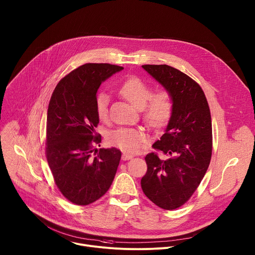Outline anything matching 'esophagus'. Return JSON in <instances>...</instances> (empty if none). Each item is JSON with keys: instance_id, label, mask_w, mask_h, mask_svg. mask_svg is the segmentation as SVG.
Segmentation results:
<instances>
[{"instance_id": "34e87169", "label": "esophagus", "mask_w": 255, "mask_h": 255, "mask_svg": "<svg viewBox=\"0 0 255 255\" xmlns=\"http://www.w3.org/2000/svg\"><path fill=\"white\" fill-rule=\"evenodd\" d=\"M133 158V156L131 155V154H128V153H126V152H124L123 154H122V159L123 160H129V159H132Z\"/></svg>"}]
</instances>
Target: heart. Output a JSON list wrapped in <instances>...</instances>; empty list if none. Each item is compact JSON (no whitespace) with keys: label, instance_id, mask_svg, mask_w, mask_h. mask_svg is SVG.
Listing matches in <instances>:
<instances>
[{"label":"heart","instance_id":"heart-1","mask_svg":"<svg viewBox=\"0 0 255 255\" xmlns=\"http://www.w3.org/2000/svg\"><path fill=\"white\" fill-rule=\"evenodd\" d=\"M120 94L134 107L142 109L143 118L150 126H161L170 116L172 103L168 92L161 90L151 95V88L139 78H128L121 85ZM108 104L109 97L105 93L99 94L96 100V110L101 120L107 118ZM108 140L114 146L134 153L142 148L147 136L138 129L119 128L110 133Z\"/></svg>","mask_w":255,"mask_h":255}]
</instances>
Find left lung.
Wrapping results in <instances>:
<instances>
[{
	"label": "left lung",
	"mask_w": 255,
	"mask_h": 255,
	"mask_svg": "<svg viewBox=\"0 0 255 255\" xmlns=\"http://www.w3.org/2000/svg\"><path fill=\"white\" fill-rule=\"evenodd\" d=\"M142 68L170 95V118L145 156L147 172L141 188L150 201L164 210L184 205L202 181L212 156V121L202 88L190 77L166 64H145Z\"/></svg>",
	"instance_id": "8db88e82"
}]
</instances>
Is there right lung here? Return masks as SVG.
<instances>
[{
	"label": "right lung",
	"mask_w": 255,
	"mask_h": 255,
	"mask_svg": "<svg viewBox=\"0 0 255 255\" xmlns=\"http://www.w3.org/2000/svg\"><path fill=\"white\" fill-rule=\"evenodd\" d=\"M123 69L109 63H86L72 70L51 96L46 124V157L55 184L71 203L86 206L104 196L115 177L121 151L93 148L101 141L96 128L97 92Z\"/></svg>",
	"instance_id": "right-lung-1"
}]
</instances>
